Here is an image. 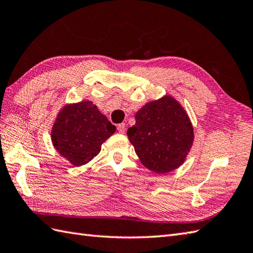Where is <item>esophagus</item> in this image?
I'll use <instances>...</instances> for the list:
<instances>
[{
  "label": "esophagus",
  "instance_id": "esophagus-1",
  "mask_svg": "<svg viewBox=\"0 0 253 253\" xmlns=\"http://www.w3.org/2000/svg\"><path fill=\"white\" fill-rule=\"evenodd\" d=\"M117 130H119V132H121V133H124L125 132L126 125L124 124V123H122V124L117 125Z\"/></svg>",
  "mask_w": 253,
  "mask_h": 253
}]
</instances>
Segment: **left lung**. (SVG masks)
Returning a JSON list of instances; mask_svg holds the SVG:
<instances>
[{
	"label": "left lung",
	"mask_w": 253,
	"mask_h": 253,
	"mask_svg": "<svg viewBox=\"0 0 253 253\" xmlns=\"http://www.w3.org/2000/svg\"><path fill=\"white\" fill-rule=\"evenodd\" d=\"M127 136L141 163L163 174L183 164L194 141L189 116L177 100L169 96L141 108Z\"/></svg>",
	"instance_id": "8db88e82"
}]
</instances>
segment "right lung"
Segmentation results:
<instances>
[{
    "label": "right lung",
    "instance_id": "add662e5",
    "mask_svg": "<svg viewBox=\"0 0 253 253\" xmlns=\"http://www.w3.org/2000/svg\"><path fill=\"white\" fill-rule=\"evenodd\" d=\"M116 127L90 101L66 105L58 114L51 141L61 156L74 166L85 165L97 156L101 144Z\"/></svg>",
    "mask_w": 253,
    "mask_h": 253
}]
</instances>
